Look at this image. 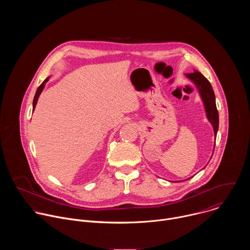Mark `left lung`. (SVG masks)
<instances>
[{
	"mask_svg": "<svg viewBox=\"0 0 250 250\" xmlns=\"http://www.w3.org/2000/svg\"><path fill=\"white\" fill-rule=\"evenodd\" d=\"M186 76L198 88L201 98L203 100L204 105H205L207 118L213 127V132H215V135H217V132L219 129V113L217 110L215 93H213L211 85L209 84L208 80L205 76H203L200 72H198V71H196V70L193 73L186 74Z\"/></svg>",
	"mask_w": 250,
	"mask_h": 250,
	"instance_id": "8db88e82",
	"label": "left lung"
}]
</instances>
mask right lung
<instances>
[{
	"mask_svg": "<svg viewBox=\"0 0 250 250\" xmlns=\"http://www.w3.org/2000/svg\"><path fill=\"white\" fill-rule=\"evenodd\" d=\"M48 79H49V77H47V78H46V79L42 83V85L38 88L37 93H35V96H34V99H33V103H32V110H33V111H34L35 105H37V103H38L39 97H40V95L42 94V90H43V88H44V85H45V83L48 81Z\"/></svg>",
	"mask_w": 250,
	"mask_h": 250,
	"instance_id": "right-lung-1",
	"label": "right lung"
}]
</instances>
